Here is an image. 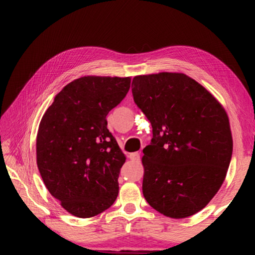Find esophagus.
<instances>
[{"instance_id": "esophagus-1", "label": "esophagus", "mask_w": 255, "mask_h": 255, "mask_svg": "<svg viewBox=\"0 0 255 255\" xmlns=\"http://www.w3.org/2000/svg\"><path fill=\"white\" fill-rule=\"evenodd\" d=\"M129 157H130L131 161H136L138 162L140 159V153L139 152H133L130 155H129Z\"/></svg>"}]
</instances>
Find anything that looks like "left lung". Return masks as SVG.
<instances>
[{"instance_id": "left-lung-1", "label": "left lung", "mask_w": 255, "mask_h": 255, "mask_svg": "<svg viewBox=\"0 0 255 255\" xmlns=\"http://www.w3.org/2000/svg\"><path fill=\"white\" fill-rule=\"evenodd\" d=\"M132 84L133 101L153 128L143 149V195L167 217H189L225 180L233 153L226 111L182 73L139 75Z\"/></svg>"}]
</instances>
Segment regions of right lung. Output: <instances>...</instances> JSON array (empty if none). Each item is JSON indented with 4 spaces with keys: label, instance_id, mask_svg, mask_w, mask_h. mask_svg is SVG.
I'll return each mask as SVG.
<instances>
[{
    "label": "right lung",
    "instance_id": "obj_1",
    "mask_svg": "<svg viewBox=\"0 0 255 255\" xmlns=\"http://www.w3.org/2000/svg\"><path fill=\"white\" fill-rule=\"evenodd\" d=\"M130 77L84 76L68 83L42 117L37 165L64 209L89 218L110 208L119 192L125 157L107 127V115L124 100Z\"/></svg>",
    "mask_w": 255,
    "mask_h": 255
}]
</instances>
